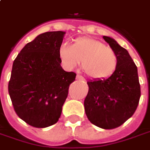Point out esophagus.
Masks as SVG:
<instances>
[{"mask_svg": "<svg viewBox=\"0 0 150 150\" xmlns=\"http://www.w3.org/2000/svg\"><path fill=\"white\" fill-rule=\"evenodd\" d=\"M76 80H85V79L80 75H76Z\"/></svg>", "mask_w": 150, "mask_h": 150, "instance_id": "esophagus-1", "label": "esophagus"}]
</instances>
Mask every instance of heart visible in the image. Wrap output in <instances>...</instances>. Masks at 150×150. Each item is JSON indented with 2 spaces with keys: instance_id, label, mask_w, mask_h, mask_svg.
Segmentation results:
<instances>
[{
  "instance_id": "heart-1",
  "label": "heart",
  "mask_w": 150,
  "mask_h": 150,
  "mask_svg": "<svg viewBox=\"0 0 150 150\" xmlns=\"http://www.w3.org/2000/svg\"><path fill=\"white\" fill-rule=\"evenodd\" d=\"M58 58L62 66L69 70L81 60V68L86 75L96 80L109 78L118 65V55L114 50L89 37L77 38L72 45L62 43L58 48Z\"/></svg>"
}]
</instances>
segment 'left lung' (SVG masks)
I'll return each instance as SVG.
<instances>
[{
    "label": "left lung",
    "instance_id": "8db88e82",
    "mask_svg": "<svg viewBox=\"0 0 150 150\" xmlns=\"http://www.w3.org/2000/svg\"><path fill=\"white\" fill-rule=\"evenodd\" d=\"M118 55L116 70L109 78L91 80L84 105L88 120L96 126H120L136 110L140 98L137 66L129 52L109 36H103Z\"/></svg>",
    "mask_w": 150,
    "mask_h": 150
}]
</instances>
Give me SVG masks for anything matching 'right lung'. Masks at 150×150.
<instances>
[{
    "label": "right lung",
    "instance_id": "add662e5",
    "mask_svg": "<svg viewBox=\"0 0 150 150\" xmlns=\"http://www.w3.org/2000/svg\"><path fill=\"white\" fill-rule=\"evenodd\" d=\"M65 34H40L14 60L9 95L16 115L30 126L45 128L59 120L69 86L75 80L76 74L63 70L58 58Z\"/></svg>",
    "mask_w": 150,
    "mask_h": 150
}]
</instances>
